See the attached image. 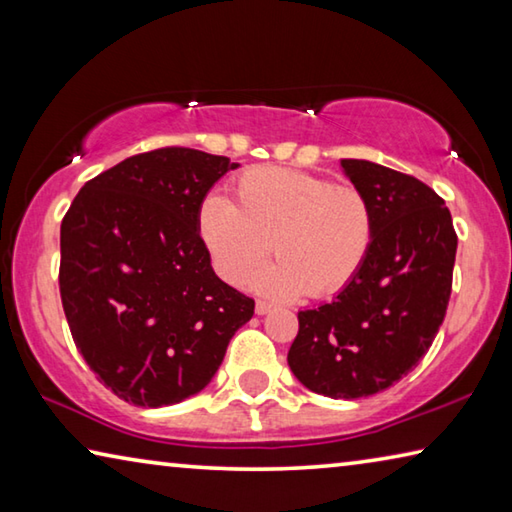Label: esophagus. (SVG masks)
Wrapping results in <instances>:
<instances>
[{"instance_id":"esophagus-1","label":"esophagus","mask_w":512,"mask_h":512,"mask_svg":"<svg viewBox=\"0 0 512 512\" xmlns=\"http://www.w3.org/2000/svg\"><path fill=\"white\" fill-rule=\"evenodd\" d=\"M273 309V305L271 302H266V300H257V305H255V311L259 316H264V314H268V311Z\"/></svg>"}]
</instances>
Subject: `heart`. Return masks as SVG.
I'll return each instance as SVG.
<instances>
[{"label": "heart", "instance_id": "obj_1", "mask_svg": "<svg viewBox=\"0 0 512 512\" xmlns=\"http://www.w3.org/2000/svg\"><path fill=\"white\" fill-rule=\"evenodd\" d=\"M198 232L223 280L241 282L268 253L255 284L273 296L325 298L359 275L375 241V212L357 187L314 173L255 167L232 183V205L205 198Z\"/></svg>", "mask_w": 512, "mask_h": 512}]
</instances>
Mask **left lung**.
Segmentation results:
<instances>
[{
    "instance_id": "1",
    "label": "left lung",
    "mask_w": 512,
    "mask_h": 512,
    "mask_svg": "<svg viewBox=\"0 0 512 512\" xmlns=\"http://www.w3.org/2000/svg\"><path fill=\"white\" fill-rule=\"evenodd\" d=\"M375 212V241L336 300L298 311L289 368L334 400L386 391L436 339L452 296V214L422 180L368 160H341Z\"/></svg>"
}]
</instances>
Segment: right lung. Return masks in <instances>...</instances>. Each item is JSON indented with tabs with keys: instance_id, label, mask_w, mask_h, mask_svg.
<instances>
[{
	"instance_id": "obj_1",
	"label": "right lung",
	"mask_w": 512,
	"mask_h": 512,
	"mask_svg": "<svg viewBox=\"0 0 512 512\" xmlns=\"http://www.w3.org/2000/svg\"><path fill=\"white\" fill-rule=\"evenodd\" d=\"M225 155L137 153L81 187L60 223L58 287L76 348L135 406L183 402L210 384L255 300L214 275L198 210Z\"/></svg>"
}]
</instances>
